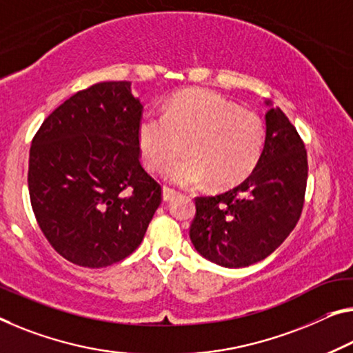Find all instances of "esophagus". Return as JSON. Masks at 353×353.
Listing matches in <instances>:
<instances>
[{
  "instance_id": "34e87169",
  "label": "esophagus",
  "mask_w": 353,
  "mask_h": 353,
  "mask_svg": "<svg viewBox=\"0 0 353 353\" xmlns=\"http://www.w3.org/2000/svg\"><path fill=\"white\" fill-rule=\"evenodd\" d=\"M175 195H176L175 189H172L169 186L162 188V200H164V202H170V200L175 197Z\"/></svg>"
}]
</instances>
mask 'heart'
<instances>
[{
  "label": "heart",
  "mask_w": 353,
  "mask_h": 353,
  "mask_svg": "<svg viewBox=\"0 0 353 353\" xmlns=\"http://www.w3.org/2000/svg\"><path fill=\"white\" fill-rule=\"evenodd\" d=\"M140 154L151 170L164 169L179 155L188 156L165 170L178 186L214 188L241 183L256 169L265 143V126L256 112L205 90H186L172 97L164 115L146 113L139 121Z\"/></svg>",
  "instance_id": "heart-1"
}]
</instances>
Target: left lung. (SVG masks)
<instances>
[{
	"label": "left lung",
	"instance_id": "1",
	"mask_svg": "<svg viewBox=\"0 0 353 353\" xmlns=\"http://www.w3.org/2000/svg\"><path fill=\"white\" fill-rule=\"evenodd\" d=\"M265 124L263 151L251 175L224 194L195 199L189 236L200 256L221 267L243 268L267 259L301 216L305 143L279 107L270 108Z\"/></svg>",
	"mask_w": 353,
	"mask_h": 353
}]
</instances>
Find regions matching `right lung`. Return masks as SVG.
Returning <instances> with one entry per match:
<instances>
[{"label":"right lung","instance_id":"1","mask_svg":"<svg viewBox=\"0 0 353 353\" xmlns=\"http://www.w3.org/2000/svg\"><path fill=\"white\" fill-rule=\"evenodd\" d=\"M142 112L131 82L96 83L55 108L32 139L31 207L69 262L104 268L131 256L161 205V184L140 164Z\"/></svg>","mask_w":353,"mask_h":353}]
</instances>
